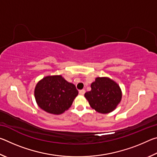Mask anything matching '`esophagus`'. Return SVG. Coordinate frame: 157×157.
I'll return each mask as SVG.
<instances>
[{
  "label": "esophagus",
  "mask_w": 157,
  "mask_h": 157,
  "mask_svg": "<svg viewBox=\"0 0 157 157\" xmlns=\"http://www.w3.org/2000/svg\"><path fill=\"white\" fill-rule=\"evenodd\" d=\"M85 92H86V91H85L84 89H82V90H79V94H81V95H84V94H85Z\"/></svg>",
  "instance_id": "obj_1"
}]
</instances>
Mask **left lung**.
Returning <instances> with one entry per match:
<instances>
[{"label":"left lung","mask_w":157,"mask_h":157,"mask_svg":"<svg viewBox=\"0 0 157 157\" xmlns=\"http://www.w3.org/2000/svg\"><path fill=\"white\" fill-rule=\"evenodd\" d=\"M91 87V91L85 93L84 96L91 108L98 113L111 112L121 101L120 86L110 78L106 77L95 78Z\"/></svg>","instance_id":"left-lung-1"}]
</instances>
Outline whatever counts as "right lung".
Instances as JSON below:
<instances>
[{
    "label": "right lung",
    "mask_w": 157,
    "mask_h": 157,
    "mask_svg": "<svg viewBox=\"0 0 157 157\" xmlns=\"http://www.w3.org/2000/svg\"><path fill=\"white\" fill-rule=\"evenodd\" d=\"M78 95L75 85L62 75H49L41 79L34 89V97L41 109L55 115L63 113Z\"/></svg>",
    "instance_id": "right-lung-1"
}]
</instances>
